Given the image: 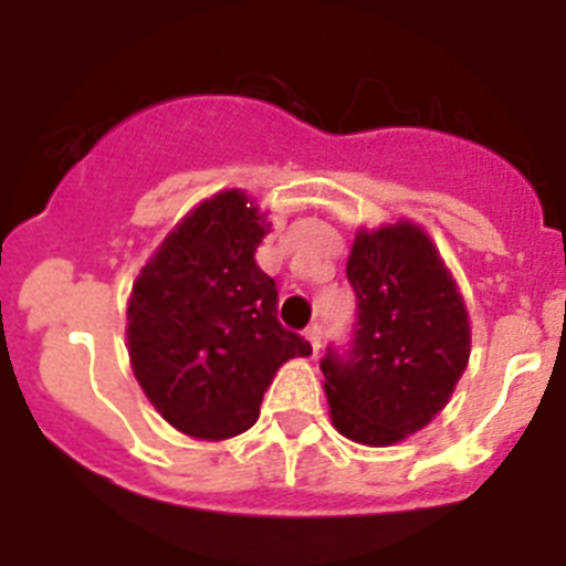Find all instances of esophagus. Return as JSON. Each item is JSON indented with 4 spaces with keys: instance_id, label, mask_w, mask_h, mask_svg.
<instances>
[{
    "instance_id": "esophagus-1",
    "label": "esophagus",
    "mask_w": 566,
    "mask_h": 566,
    "mask_svg": "<svg viewBox=\"0 0 566 566\" xmlns=\"http://www.w3.org/2000/svg\"><path fill=\"white\" fill-rule=\"evenodd\" d=\"M306 337L308 343H312L314 354H319V348H323V343H319V323H312V326L306 328Z\"/></svg>"
}]
</instances>
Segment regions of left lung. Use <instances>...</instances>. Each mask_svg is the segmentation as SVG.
<instances>
[{
  "label": "left lung",
  "instance_id": "left-lung-1",
  "mask_svg": "<svg viewBox=\"0 0 566 566\" xmlns=\"http://www.w3.org/2000/svg\"><path fill=\"white\" fill-rule=\"evenodd\" d=\"M357 319L319 359L343 437L394 444L442 411L470 357L464 303L437 249L411 223L359 232L348 258Z\"/></svg>",
  "mask_w": 566,
  "mask_h": 566
}]
</instances>
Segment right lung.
Masks as SVG:
<instances>
[{
  "mask_svg": "<svg viewBox=\"0 0 566 566\" xmlns=\"http://www.w3.org/2000/svg\"><path fill=\"white\" fill-rule=\"evenodd\" d=\"M269 223L238 189L189 212L161 243L127 308L133 371L181 433L238 437L260 417L286 359L312 343L280 326L277 283L254 263Z\"/></svg>",
  "mask_w": 566,
  "mask_h": 566,
  "instance_id": "obj_1",
  "label": "right lung"
}]
</instances>
